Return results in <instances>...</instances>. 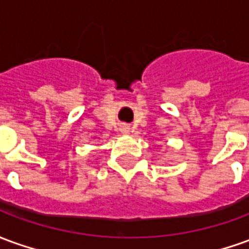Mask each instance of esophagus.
<instances>
[{
  "label": "esophagus",
  "instance_id": "obj_1",
  "mask_svg": "<svg viewBox=\"0 0 249 249\" xmlns=\"http://www.w3.org/2000/svg\"><path fill=\"white\" fill-rule=\"evenodd\" d=\"M120 129H121L123 133H128V132H129V126H128V125H121V128H120Z\"/></svg>",
  "mask_w": 249,
  "mask_h": 249
}]
</instances>
